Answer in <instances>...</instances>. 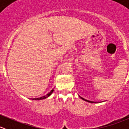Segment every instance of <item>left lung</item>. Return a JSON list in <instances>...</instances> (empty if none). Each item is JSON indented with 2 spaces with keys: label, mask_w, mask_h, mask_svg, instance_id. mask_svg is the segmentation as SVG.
<instances>
[{
  "label": "left lung",
  "mask_w": 129,
  "mask_h": 129,
  "mask_svg": "<svg viewBox=\"0 0 129 129\" xmlns=\"http://www.w3.org/2000/svg\"><path fill=\"white\" fill-rule=\"evenodd\" d=\"M80 98H81L82 99H83V100H84V101H87V102H90V103H96V102H93V101H88V100H85V99H83V98H82V97H80Z\"/></svg>",
  "instance_id": "8db88e82"
}]
</instances>
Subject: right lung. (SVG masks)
Here are the masks:
<instances>
[{"label": "right lung", "instance_id": "obj_1", "mask_svg": "<svg viewBox=\"0 0 129 129\" xmlns=\"http://www.w3.org/2000/svg\"><path fill=\"white\" fill-rule=\"evenodd\" d=\"M54 92V89H52V90L51 91H50V92H49V93H48L46 95H44V96H43V97H39V98H34V99H32V100H42V99H46V98H47V97H49V96L50 95L52 94V92Z\"/></svg>", "mask_w": 129, "mask_h": 129}]
</instances>
